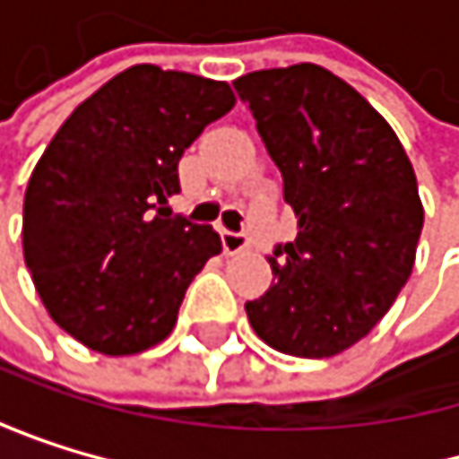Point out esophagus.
<instances>
[{"instance_id": "esophagus-1", "label": "esophagus", "mask_w": 459, "mask_h": 459, "mask_svg": "<svg viewBox=\"0 0 459 459\" xmlns=\"http://www.w3.org/2000/svg\"><path fill=\"white\" fill-rule=\"evenodd\" d=\"M220 239H222V250H225L228 255H237V253L247 250V245H250L245 234H234V231H222Z\"/></svg>"}]
</instances>
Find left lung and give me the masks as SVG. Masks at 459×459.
I'll return each mask as SVG.
<instances>
[{
	"instance_id": "obj_1",
	"label": "left lung",
	"mask_w": 459,
	"mask_h": 459,
	"mask_svg": "<svg viewBox=\"0 0 459 459\" xmlns=\"http://www.w3.org/2000/svg\"><path fill=\"white\" fill-rule=\"evenodd\" d=\"M234 87L297 217L247 319L283 355H339L372 333L413 273L424 225L413 165L388 120L322 65L253 71Z\"/></svg>"
}]
</instances>
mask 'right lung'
<instances>
[{
	"label": "right lung",
	"instance_id": "right-lung-1",
	"mask_svg": "<svg viewBox=\"0 0 459 459\" xmlns=\"http://www.w3.org/2000/svg\"><path fill=\"white\" fill-rule=\"evenodd\" d=\"M237 96L228 82L132 65L84 99L38 160L24 192L22 245L48 316L101 355L165 342L204 264L212 225L162 209L178 160Z\"/></svg>",
	"mask_w": 459,
	"mask_h": 459
}]
</instances>
